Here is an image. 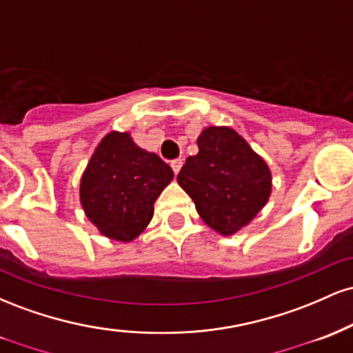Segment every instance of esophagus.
Masks as SVG:
<instances>
[{"label":"esophagus","mask_w":353,"mask_h":353,"mask_svg":"<svg viewBox=\"0 0 353 353\" xmlns=\"http://www.w3.org/2000/svg\"><path fill=\"white\" fill-rule=\"evenodd\" d=\"M182 164H184V163H182V159H174L171 163V168H172V171H174V174H176V176L179 174Z\"/></svg>","instance_id":"34e87169"}]
</instances>
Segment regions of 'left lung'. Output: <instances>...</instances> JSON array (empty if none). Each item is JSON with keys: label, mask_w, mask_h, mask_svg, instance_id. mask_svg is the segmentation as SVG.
Wrapping results in <instances>:
<instances>
[{"label": "left lung", "mask_w": 353, "mask_h": 353, "mask_svg": "<svg viewBox=\"0 0 353 353\" xmlns=\"http://www.w3.org/2000/svg\"><path fill=\"white\" fill-rule=\"evenodd\" d=\"M177 182L202 221L221 236H232L254 221L272 192V174L257 152L228 125H208L197 137Z\"/></svg>", "instance_id": "left-lung-1"}]
</instances>
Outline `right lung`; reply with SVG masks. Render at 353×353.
<instances>
[{
  "instance_id": "right-lung-1",
  "label": "right lung",
  "mask_w": 353,
  "mask_h": 353,
  "mask_svg": "<svg viewBox=\"0 0 353 353\" xmlns=\"http://www.w3.org/2000/svg\"><path fill=\"white\" fill-rule=\"evenodd\" d=\"M172 177V169L157 154L139 148L129 132L111 131L83 172L79 201L103 236L131 242L149 225L154 202Z\"/></svg>"
}]
</instances>
